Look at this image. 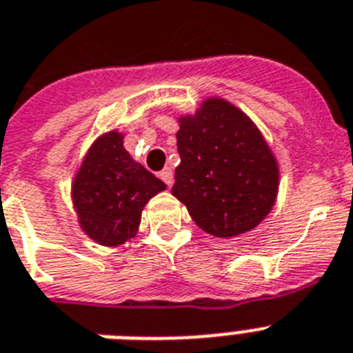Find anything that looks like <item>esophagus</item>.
Wrapping results in <instances>:
<instances>
[{
    "mask_svg": "<svg viewBox=\"0 0 353 353\" xmlns=\"http://www.w3.org/2000/svg\"><path fill=\"white\" fill-rule=\"evenodd\" d=\"M159 177L163 179V183L167 186H172V183H174V172H172V168H163L161 172H159Z\"/></svg>",
    "mask_w": 353,
    "mask_h": 353,
    "instance_id": "34e87169",
    "label": "esophagus"
}]
</instances>
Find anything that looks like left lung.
Instances as JSON below:
<instances>
[{
    "instance_id": "1",
    "label": "left lung",
    "mask_w": 353,
    "mask_h": 353,
    "mask_svg": "<svg viewBox=\"0 0 353 353\" xmlns=\"http://www.w3.org/2000/svg\"><path fill=\"white\" fill-rule=\"evenodd\" d=\"M177 123L181 163L172 195L219 239L259 226L276 203L280 168L256 123L221 97H208Z\"/></svg>"
}]
</instances>
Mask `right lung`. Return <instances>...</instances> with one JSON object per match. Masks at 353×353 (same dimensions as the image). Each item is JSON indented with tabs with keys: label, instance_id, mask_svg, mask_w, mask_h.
Instances as JSON below:
<instances>
[{
	"label": "right lung",
	"instance_id": "1",
	"mask_svg": "<svg viewBox=\"0 0 353 353\" xmlns=\"http://www.w3.org/2000/svg\"><path fill=\"white\" fill-rule=\"evenodd\" d=\"M165 188L127 152L123 132L112 129L84 154L71 183V201L82 232L97 244L117 248L138 233L145 204Z\"/></svg>",
	"mask_w": 353,
	"mask_h": 353
}]
</instances>
